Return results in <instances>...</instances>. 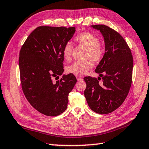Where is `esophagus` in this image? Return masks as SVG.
Segmentation results:
<instances>
[{"instance_id": "1", "label": "esophagus", "mask_w": 149, "mask_h": 149, "mask_svg": "<svg viewBox=\"0 0 149 149\" xmlns=\"http://www.w3.org/2000/svg\"><path fill=\"white\" fill-rule=\"evenodd\" d=\"M76 78L77 81H80V80H82V77L81 76H79V75H76Z\"/></svg>"}]
</instances>
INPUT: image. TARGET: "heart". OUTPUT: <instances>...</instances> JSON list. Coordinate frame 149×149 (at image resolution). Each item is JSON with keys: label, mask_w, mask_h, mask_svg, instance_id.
<instances>
[{"label": "heart", "mask_w": 149, "mask_h": 149, "mask_svg": "<svg viewBox=\"0 0 149 149\" xmlns=\"http://www.w3.org/2000/svg\"><path fill=\"white\" fill-rule=\"evenodd\" d=\"M75 42L81 46L87 49L85 52V58H90L94 62L100 61L103 56L104 50L101 45L99 44V39L92 33L89 32L81 33L75 37ZM73 46L71 43L68 42L64 45L62 50L64 58L66 61H70L72 58ZM92 64L90 60L77 61L68 65L66 71L69 74L74 75H84L91 68Z\"/></svg>", "instance_id": "1"}]
</instances>
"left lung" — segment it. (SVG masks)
<instances>
[{"label":"left lung","mask_w":149,"mask_h":149,"mask_svg":"<svg viewBox=\"0 0 149 149\" xmlns=\"http://www.w3.org/2000/svg\"><path fill=\"white\" fill-rule=\"evenodd\" d=\"M91 27L102 35L105 53L95 69V72L99 74L98 79L90 76L84 78L87 85L84 95L91 109L106 114L120 107L129 93L133 56L127 42L115 30L104 25ZM100 79L102 81L99 82Z\"/></svg>","instance_id":"obj_1"}]
</instances>
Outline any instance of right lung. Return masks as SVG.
<instances>
[{
  "mask_svg": "<svg viewBox=\"0 0 149 149\" xmlns=\"http://www.w3.org/2000/svg\"><path fill=\"white\" fill-rule=\"evenodd\" d=\"M75 27L40 26L33 31L19 52V68L22 88L35 109L49 116L66 110L68 95L77 79L64 72L62 50L74 36Z\"/></svg>",
  "mask_w": 149,
  "mask_h": 149,
  "instance_id": "add662e5",
  "label": "right lung"
}]
</instances>
